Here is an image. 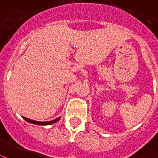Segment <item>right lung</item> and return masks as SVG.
I'll use <instances>...</instances> for the list:
<instances>
[{
  "instance_id": "1",
  "label": "right lung",
  "mask_w": 158,
  "mask_h": 158,
  "mask_svg": "<svg viewBox=\"0 0 158 158\" xmlns=\"http://www.w3.org/2000/svg\"><path fill=\"white\" fill-rule=\"evenodd\" d=\"M23 119H25L26 121L28 122V123H31V124H34V125H52L55 122H57L60 118H57L54 119V120H51V121H47V122H40V121H35V120H33V119H30V118H25V117H23Z\"/></svg>"
}]
</instances>
